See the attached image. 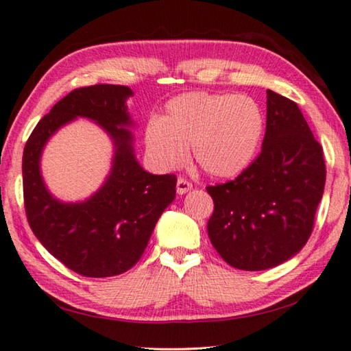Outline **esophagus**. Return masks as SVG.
Returning a JSON list of instances; mask_svg holds the SVG:
<instances>
[{"instance_id": "1", "label": "esophagus", "mask_w": 351, "mask_h": 351, "mask_svg": "<svg viewBox=\"0 0 351 351\" xmlns=\"http://www.w3.org/2000/svg\"><path fill=\"white\" fill-rule=\"evenodd\" d=\"M192 182L190 181H187L186 178H178V181H176V192H178V195H184V193H187L189 190H192Z\"/></svg>"}]
</instances>
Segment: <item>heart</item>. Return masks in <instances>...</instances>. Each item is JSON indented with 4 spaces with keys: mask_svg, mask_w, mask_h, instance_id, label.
I'll return each instance as SVG.
<instances>
[{
    "mask_svg": "<svg viewBox=\"0 0 351 351\" xmlns=\"http://www.w3.org/2000/svg\"><path fill=\"white\" fill-rule=\"evenodd\" d=\"M263 130V112L252 97L186 93L169 100L161 119L145 123L144 144L164 169L181 165L192 147L207 175L234 178L251 165Z\"/></svg>",
    "mask_w": 351,
    "mask_h": 351,
    "instance_id": "obj_1",
    "label": "heart"
}]
</instances>
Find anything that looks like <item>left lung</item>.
Wrapping results in <instances>:
<instances>
[{
    "label": "left lung",
    "mask_w": 351,
    "mask_h": 351,
    "mask_svg": "<svg viewBox=\"0 0 351 351\" xmlns=\"http://www.w3.org/2000/svg\"><path fill=\"white\" fill-rule=\"evenodd\" d=\"M266 99L260 154L234 181L207 187L210 243L243 271L274 268L306 245L325 187L322 147L299 106L271 90Z\"/></svg>",
    "instance_id": "8db88e82"
}]
</instances>
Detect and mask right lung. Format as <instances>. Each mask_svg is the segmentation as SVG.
<instances>
[{
  "label": "right lung",
  "mask_w": 351,
  "mask_h": 351,
  "mask_svg": "<svg viewBox=\"0 0 351 351\" xmlns=\"http://www.w3.org/2000/svg\"><path fill=\"white\" fill-rule=\"evenodd\" d=\"M128 86L77 88L52 106L23 152V193L29 226L38 241L71 271L85 277L122 274L138 263L161 213L176 195L175 175H152L136 161ZM77 117L110 134L115 156L104 186L80 204H63L45 189L39 159L45 142Z\"/></svg>",
  "instance_id": "obj_1"
}]
</instances>
